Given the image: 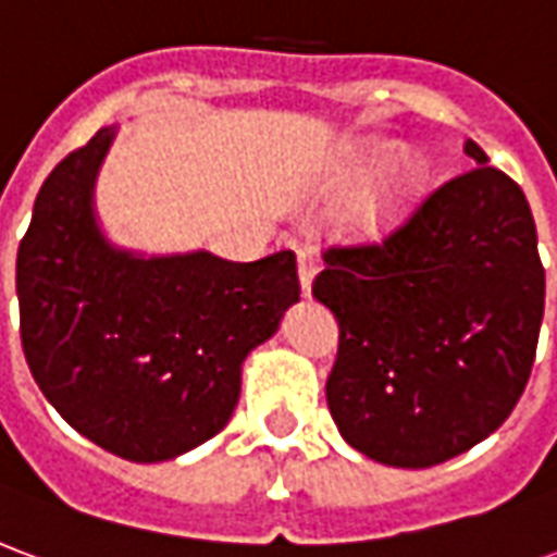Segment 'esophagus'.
Masks as SVG:
<instances>
[{
    "mask_svg": "<svg viewBox=\"0 0 557 557\" xmlns=\"http://www.w3.org/2000/svg\"><path fill=\"white\" fill-rule=\"evenodd\" d=\"M315 271H319V256H315V250H310V247L298 250V280H301L304 295H310Z\"/></svg>",
    "mask_w": 557,
    "mask_h": 557,
    "instance_id": "34e87169",
    "label": "esophagus"
}]
</instances>
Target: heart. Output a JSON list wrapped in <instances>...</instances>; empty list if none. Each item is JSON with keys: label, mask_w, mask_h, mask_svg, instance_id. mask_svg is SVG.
<instances>
[{"label": "heart", "mask_w": 557, "mask_h": 557, "mask_svg": "<svg viewBox=\"0 0 557 557\" xmlns=\"http://www.w3.org/2000/svg\"><path fill=\"white\" fill-rule=\"evenodd\" d=\"M385 151L387 146H382V143L363 146L361 151H358V158H355L358 172L373 170ZM420 178H423L420 160L411 158V154H399V158L394 160V166L387 170L385 182H382V190H379V194L373 196V202L367 206V223H382V220L391 218V214L397 211L399 202H406V199L418 190Z\"/></svg>", "instance_id": "obj_1"}]
</instances>
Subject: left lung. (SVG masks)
Here are the masks:
<instances>
[{"mask_svg":"<svg viewBox=\"0 0 557 557\" xmlns=\"http://www.w3.org/2000/svg\"><path fill=\"white\" fill-rule=\"evenodd\" d=\"M432 190L382 244L327 247L313 298L339 349L327 409L375 462L430 468L510 418L537 351L546 271L522 187L486 163Z\"/></svg>","mask_w":557,"mask_h":557,"instance_id":"1","label":"left lung"}]
</instances>
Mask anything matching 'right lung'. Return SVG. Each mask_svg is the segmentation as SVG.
<instances>
[{"label":"right lung","mask_w":557,"mask_h":557,"mask_svg":"<svg viewBox=\"0 0 557 557\" xmlns=\"http://www.w3.org/2000/svg\"><path fill=\"white\" fill-rule=\"evenodd\" d=\"M113 137L101 127L38 190L17 250L20 339L41 394L79 435L163 462L230 423L244 358L274 337L301 283L292 250L226 262L107 242L91 196Z\"/></svg>","instance_id":"right-lung-1"}]
</instances>
